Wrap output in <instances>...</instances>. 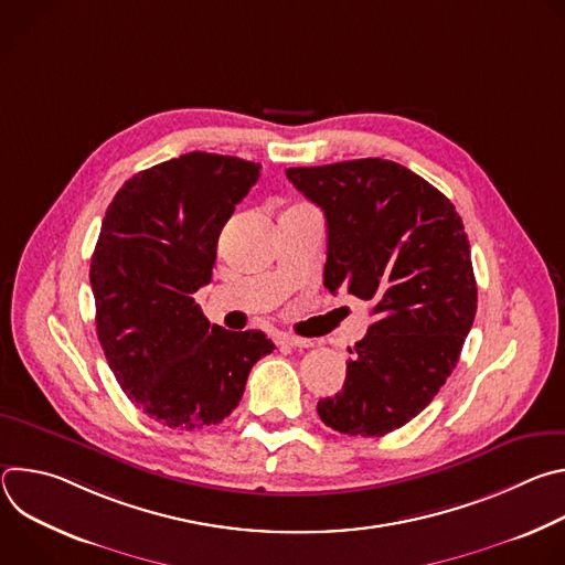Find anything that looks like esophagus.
I'll return each mask as SVG.
<instances>
[{"instance_id":"34e87169","label":"esophagus","mask_w":565,"mask_h":565,"mask_svg":"<svg viewBox=\"0 0 565 565\" xmlns=\"http://www.w3.org/2000/svg\"><path fill=\"white\" fill-rule=\"evenodd\" d=\"M279 344L297 347V349H308V347H312V340H306V338H297V335L284 333V335H279Z\"/></svg>"}]
</instances>
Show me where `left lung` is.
<instances>
[{"label":"left lung","instance_id":"8db88e82","mask_svg":"<svg viewBox=\"0 0 565 565\" xmlns=\"http://www.w3.org/2000/svg\"><path fill=\"white\" fill-rule=\"evenodd\" d=\"M286 177L324 210V286L371 301L375 317L349 349L342 391L319 399L317 414L340 434L384 436L429 405L473 324L478 288L462 218L393 160L290 168Z\"/></svg>","mask_w":565,"mask_h":565}]
</instances>
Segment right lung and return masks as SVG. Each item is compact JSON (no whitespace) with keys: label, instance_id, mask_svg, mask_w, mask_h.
Returning <instances> with one entry per match:
<instances>
[{"label":"right lung","instance_id":"obj_1","mask_svg":"<svg viewBox=\"0 0 565 565\" xmlns=\"http://www.w3.org/2000/svg\"><path fill=\"white\" fill-rule=\"evenodd\" d=\"M259 170L190 151L131 177L103 218L89 270L98 340L129 399L172 429L227 418L255 362L275 349L262 331L210 324L194 301L212 279L218 234Z\"/></svg>","mask_w":565,"mask_h":565}]
</instances>
